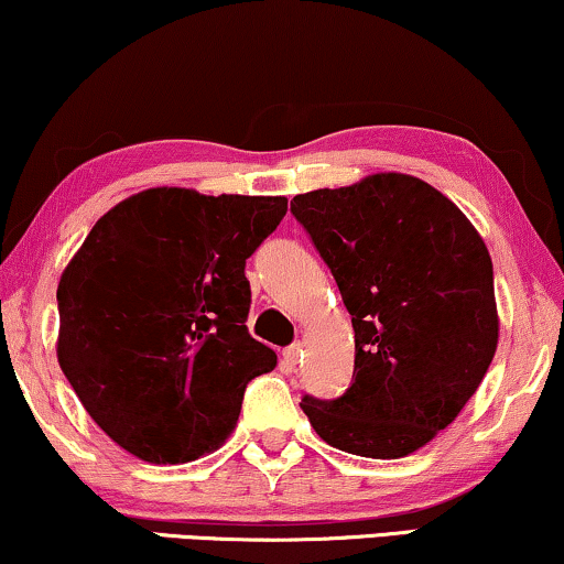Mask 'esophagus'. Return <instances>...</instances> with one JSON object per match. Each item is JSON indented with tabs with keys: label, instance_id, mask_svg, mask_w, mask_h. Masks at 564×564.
I'll return each mask as SVG.
<instances>
[{
	"label": "esophagus",
	"instance_id": "esophagus-1",
	"mask_svg": "<svg viewBox=\"0 0 564 564\" xmlns=\"http://www.w3.org/2000/svg\"><path fill=\"white\" fill-rule=\"evenodd\" d=\"M300 357H303V346H300V344H292V346H288V349L282 351L284 365H290V367H295Z\"/></svg>",
	"mask_w": 564,
	"mask_h": 564
}]
</instances>
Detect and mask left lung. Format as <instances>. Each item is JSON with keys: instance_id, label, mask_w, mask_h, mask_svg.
Wrapping results in <instances>:
<instances>
[{"instance_id": "1", "label": "left lung", "mask_w": 564, "mask_h": 564, "mask_svg": "<svg viewBox=\"0 0 564 564\" xmlns=\"http://www.w3.org/2000/svg\"><path fill=\"white\" fill-rule=\"evenodd\" d=\"M354 326L351 388L305 395L323 442L405 457L457 419L498 346L492 261L457 205L408 174H372L290 205Z\"/></svg>"}]
</instances>
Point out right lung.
Here are the masks:
<instances>
[{
    "label": "right lung",
    "instance_id": "right-lung-1",
    "mask_svg": "<svg viewBox=\"0 0 564 564\" xmlns=\"http://www.w3.org/2000/svg\"><path fill=\"white\" fill-rule=\"evenodd\" d=\"M284 197L156 187L95 223L58 282V365L99 429L153 465L226 442L276 354L246 328V259Z\"/></svg>",
    "mask_w": 564,
    "mask_h": 564
}]
</instances>
